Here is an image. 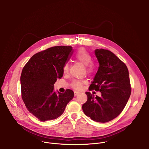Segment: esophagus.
Returning <instances> with one entry per match:
<instances>
[{"instance_id":"1","label":"esophagus","mask_w":149,"mask_h":149,"mask_svg":"<svg viewBox=\"0 0 149 149\" xmlns=\"http://www.w3.org/2000/svg\"><path fill=\"white\" fill-rule=\"evenodd\" d=\"M79 94V92H78V91H74V95L75 96H77V95H78Z\"/></svg>"}]
</instances>
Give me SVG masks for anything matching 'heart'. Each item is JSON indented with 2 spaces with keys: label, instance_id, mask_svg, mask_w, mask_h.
<instances>
[{
  "label": "heart",
  "instance_id": "1",
  "mask_svg": "<svg viewBox=\"0 0 149 149\" xmlns=\"http://www.w3.org/2000/svg\"><path fill=\"white\" fill-rule=\"evenodd\" d=\"M75 59L82 63L83 65L87 66V71L90 72L92 70L91 65H88L92 61V57L89 52L84 48H80L78 49L75 55ZM69 69V64L66 63L63 65V71L64 72H67ZM86 84V81L84 80H74L72 82V87L76 90H81L82 89L83 85Z\"/></svg>",
  "mask_w": 149,
  "mask_h": 149
}]
</instances>
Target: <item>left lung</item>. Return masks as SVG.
<instances>
[{
    "instance_id": "1",
    "label": "left lung",
    "mask_w": 149,
    "mask_h": 149,
    "mask_svg": "<svg viewBox=\"0 0 149 149\" xmlns=\"http://www.w3.org/2000/svg\"><path fill=\"white\" fill-rule=\"evenodd\" d=\"M95 56L99 68L89 90L101 93L94 97L86 92L87 101L82 110L91 120L106 123L117 117L123 110L131 94L129 70L125 63L112 52L97 49Z\"/></svg>"
}]
</instances>
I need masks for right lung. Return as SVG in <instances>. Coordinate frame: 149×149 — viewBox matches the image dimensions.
Returning <instances> with one entry per match:
<instances>
[{
  "instance_id": "obj_1",
  "label": "right lung",
  "mask_w": 149,
  "mask_h": 149,
  "mask_svg": "<svg viewBox=\"0 0 149 149\" xmlns=\"http://www.w3.org/2000/svg\"><path fill=\"white\" fill-rule=\"evenodd\" d=\"M71 46H56L33 55L20 76L21 95L29 112L41 121L57 118L73 98L71 90L54 91V84L63 74V67L72 55Z\"/></svg>"
}]
</instances>
